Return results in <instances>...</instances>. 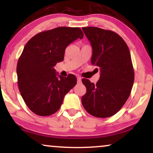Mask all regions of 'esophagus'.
Segmentation results:
<instances>
[{"label": "esophagus", "instance_id": "1", "mask_svg": "<svg viewBox=\"0 0 153 153\" xmlns=\"http://www.w3.org/2000/svg\"><path fill=\"white\" fill-rule=\"evenodd\" d=\"M81 80H82V78H81L80 77H78V83L81 82Z\"/></svg>", "mask_w": 153, "mask_h": 153}]
</instances>
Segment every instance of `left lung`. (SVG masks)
<instances>
[{
    "label": "left lung",
    "mask_w": 153,
    "mask_h": 153,
    "mask_svg": "<svg viewBox=\"0 0 153 153\" xmlns=\"http://www.w3.org/2000/svg\"><path fill=\"white\" fill-rule=\"evenodd\" d=\"M82 29L92 47L91 63L101 73L96 85L82 79L87 89L81 100L82 106L95 117H111L121 109L132 90L134 70L130 51L113 31L94 27Z\"/></svg>",
    "instance_id": "obj_1"
}]
</instances>
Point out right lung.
Masks as SVG:
<instances>
[{
  "instance_id": "right-lung-1",
  "label": "right lung",
  "mask_w": 153,
  "mask_h": 153,
  "mask_svg": "<svg viewBox=\"0 0 153 153\" xmlns=\"http://www.w3.org/2000/svg\"><path fill=\"white\" fill-rule=\"evenodd\" d=\"M82 37L80 28L59 27L39 32L26 44L17 61V84L25 104L35 114L56 113L76 85L74 75L58 76L53 67L63 61L65 48Z\"/></svg>"
}]
</instances>
